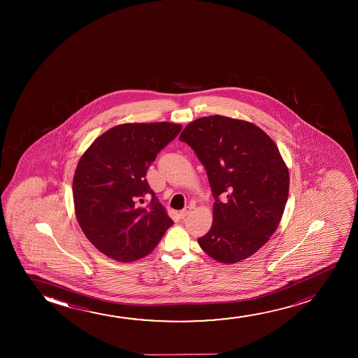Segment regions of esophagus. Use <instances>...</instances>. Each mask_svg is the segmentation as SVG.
Listing matches in <instances>:
<instances>
[{
  "instance_id": "1",
  "label": "esophagus",
  "mask_w": 358,
  "mask_h": 358,
  "mask_svg": "<svg viewBox=\"0 0 358 358\" xmlns=\"http://www.w3.org/2000/svg\"><path fill=\"white\" fill-rule=\"evenodd\" d=\"M191 206H186L185 209H182V210L180 211V214H178V215H180V217H181V219H185V217H186V216L188 215L189 213H191Z\"/></svg>"
}]
</instances>
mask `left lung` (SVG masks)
I'll return each mask as SVG.
<instances>
[{"mask_svg": "<svg viewBox=\"0 0 358 358\" xmlns=\"http://www.w3.org/2000/svg\"><path fill=\"white\" fill-rule=\"evenodd\" d=\"M180 141L206 167L215 198L210 230L198 238L201 250L224 264L250 258L278 229L289 196L279 148L255 123L220 115L188 123Z\"/></svg>", "mask_w": 358, "mask_h": 358, "instance_id": "obj_1", "label": "left lung"}]
</instances>
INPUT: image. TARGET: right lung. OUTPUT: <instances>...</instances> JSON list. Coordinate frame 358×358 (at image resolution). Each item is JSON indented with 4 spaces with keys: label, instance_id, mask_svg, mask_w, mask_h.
I'll use <instances>...</instances> for the list:
<instances>
[{
    "label": "right lung",
    "instance_id": "1",
    "mask_svg": "<svg viewBox=\"0 0 358 358\" xmlns=\"http://www.w3.org/2000/svg\"><path fill=\"white\" fill-rule=\"evenodd\" d=\"M181 124L123 123L103 133L79 159L73 201L79 226L92 245L128 263L149 255L173 221L148 185V167L176 138ZM147 195L152 201L140 206Z\"/></svg>",
    "mask_w": 358,
    "mask_h": 358
}]
</instances>
